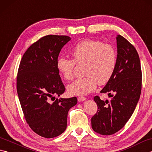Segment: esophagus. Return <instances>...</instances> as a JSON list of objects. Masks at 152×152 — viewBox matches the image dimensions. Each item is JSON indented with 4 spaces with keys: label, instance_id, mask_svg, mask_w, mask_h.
Here are the masks:
<instances>
[{
    "label": "esophagus",
    "instance_id": "1",
    "mask_svg": "<svg viewBox=\"0 0 152 152\" xmlns=\"http://www.w3.org/2000/svg\"><path fill=\"white\" fill-rule=\"evenodd\" d=\"M86 97H83V96H79L78 98V100L79 102H82V101H86Z\"/></svg>",
    "mask_w": 152,
    "mask_h": 152
}]
</instances>
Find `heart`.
Instances as JSON below:
<instances>
[{
  "label": "heart",
  "instance_id": "1",
  "mask_svg": "<svg viewBox=\"0 0 152 152\" xmlns=\"http://www.w3.org/2000/svg\"><path fill=\"white\" fill-rule=\"evenodd\" d=\"M74 59L60 57L56 66L64 79L73 77L76 62L87 63L85 78H78L67 86L68 93L72 95L83 96L95 91L98 83L104 85L114 74L117 53L112 45L93 40H85L71 51Z\"/></svg>",
  "mask_w": 152,
  "mask_h": 152
}]
</instances>
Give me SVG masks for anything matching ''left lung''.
<instances>
[{"instance_id":"1","label":"left lung","mask_w":152,"mask_h":152,"mask_svg":"<svg viewBox=\"0 0 152 152\" xmlns=\"http://www.w3.org/2000/svg\"><path fill=\"white\" fill-rule=\"evenodd\" d=\"M116 42L118 54L114 72L101 91L112 99L104 101L98 96L94 97L98 110L91 118V127L102 135L114 134L124 127L133 114L141 93L142 72L137 51L121 35L116 37Z\"/></svg>"}]
</instances>
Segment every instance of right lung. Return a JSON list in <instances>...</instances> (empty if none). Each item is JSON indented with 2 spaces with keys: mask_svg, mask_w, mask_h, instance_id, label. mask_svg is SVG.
Returning a JSON list of instances; mask_svg holds the SVG:
<instances>
[{
  "mask_svg": "<svg viewBox=\"0 0 152 152\" xmlns=\"http://www.w3.org/2000/svg\"><path fill=\"white\" fill-rule=\"evenodd\" d=\"M70 40L58 35L41 38L28 48L19 64L17 91L22 110L32 130L42 137H56L66 130L68 112L78 101L74 96L49 102L65 91L56 62Z\"/></svg>",
  "mask_w": 152,
  "mask_h": 152,
  "instance_id": "add662e5",
  "label": "right lung"
}]
</instances>
